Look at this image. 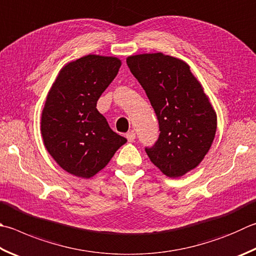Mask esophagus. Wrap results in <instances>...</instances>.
I'll return each instance as SVG.
<instances>
[{
    "label": "esophagus",
    "instance_id": "esophagus-1",
    "mask_svg": "<svg viewBox=\"0 0 256 256\" xmlns=\"http://www.w3.org/2000/svg\"><path fill=\"white\" fill-rule=\"evenodd\" d=\"M126 138L128 139L129 142H132L134 140V138H136V132L132 130V132H129L126 134Z\"/></svg>",
    "mask_w": 256,
    "mask_h": 256
}]
</instances>
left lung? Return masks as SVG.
<instances>
[{
    "instance_id": "8db88e82",
    "label": "left lung",
    "mask_w": 256,
    "mask_h": 256,
    "mask_svg": "<svg viewBox=\"0 0 256 256\" xmlns=\"http://www.w3.org/2000/svg\"><path fill=\"white\" fill-rule=\"evenodd\" d=\"M132 74L155 110L159 134L150 162L164 175L184 176L203 160L213 144L218 117L203 86L185 61L162 52L127 58Z\"/></svg>"
}]
</instances>
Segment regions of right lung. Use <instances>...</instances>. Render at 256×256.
I'll list each match as a JSON object with an SVG mask.
<instances>
[{"label": "right lung", "mask_w": 256, "mask_h": 256, "mask_svg": "<svg viewBox=\"0 0 256 256\" xmlns=\"http://www.w3.org/2000/svg\"><path fill=\"white\" fill-rule=\"evenodd\" d=\"M120 66L116 56H84L66 64L48 92L41 116L43 144L71 175L94 177L127 142L97 110L98 99Z\"/></svg>", "instance_id": "add662e5"}]
</instances>
